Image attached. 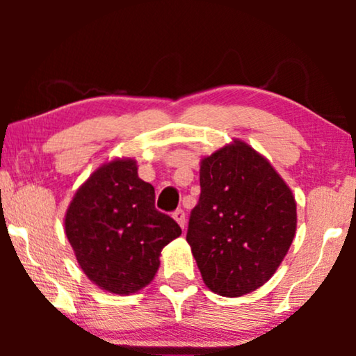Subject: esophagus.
I'll list each match as a JSON object with an SVG mask.
<instances>
[{
	"instance_id": "obj_1",
	"label": "esophagus",
	"mask_w": 356,
	"mask_h": 356,
	"mask_svg": "<svg viewBox=\"0 0 356 356\" xmlns=\"http://www.w3.org/2000/svg\"><path fill=\"white\" fill-rule=\"evenodd\" d=\"M173 218L178 222V225L181 228H184V225H186V216H184L183 209H177V211L173 212Z\"/></svg>"
}]
</instances>
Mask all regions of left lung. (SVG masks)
Segmentation results:
<instances>
[{
    "label": "left lung",
    "mask_w": 356,
    "mask_h": 356,
    "mask_svg": "<svg viewBox=\"0 0 356 356\" xmlns=\"http://www.w3.org/2000/svg\"><path fill=\"white\" fill-rule=\"evenodd\" d=\"M186 241L209 289L241 296L274 275L293 241L296 204L264 157L236 140L201 162Z\"/></svg>",
    "instance_id": "1"
}]
</instances>
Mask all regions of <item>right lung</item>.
<instances>
[{
    "mask_svg": "<svg viewBox=\"0 0 356 356\" xmlns=\"http://www.w3.org/2000/svg\"><path fill=\"white\" fill-rule=\"evenodd\" d=\"M65 230L84 274L118 295L147 285L163 246L181 235L178 223L155 209V189L138 177L134 160L92 173L70 204Z\"/></svg>",
    "mask_w": 356,
    "mask_h": 356,
    "instance_id": "right-lung-1",
    "label": "right lung"
}]
</instances>
